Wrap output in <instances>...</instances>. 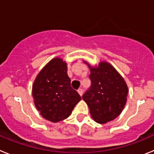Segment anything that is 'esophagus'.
Here are the masks:
<instances>
[{
    "instance_id": "1",
    "label": "esophagus",
    "mask_w": 154,
    "mask_h": 154,
    "mask_svg": "<svg viewBox=\"0 0 154 154\" xmlns=\"http://www.w3.org/2000/svg\"><path fill=\"white\" fill-rule=\"evenodd\" d=\"M78 92H79V94L80 96H82V94H83V90H82V89H78Z\"/></svg>"
}]
</instances>
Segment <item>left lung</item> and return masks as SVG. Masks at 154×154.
<instances>
[{"label":"left lung","mask_w":154,"mask_h":154,"mask_svg":"<svg viewBox=\"0 0 154 154\" xmlns=\"http://www.w3.org/2000/svg\"><path fill=\"white\" fill-rule=\"evenodd\" d=\"M90 69L91 86L82 99L89 108L92 119L103 124L112 121L122 112L126 103L128 87L126 82L109 63L101 62Z\"/></svg>","instance_id":"left-lung-1"}]
</instances>
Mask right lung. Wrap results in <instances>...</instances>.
Instances as JSON below:
<instances>
[{
  "label": "right lung",
  "instance_id": "1",
  "mask_svg": "<svg viewBox=\"0 0 154 154\" xmlns=\"http://www.w3.org/2000/svg\"><path fill=\"white\" fill-rule=\"evenodd\" d=\"M32 96L42 117L52 123L69 117L82 99L71 87L67 64L59 58H53L37 75L32 86Z\"/></svg>",
  "mask_w": 154,
  "mask_h": 154
}]
</instances>
